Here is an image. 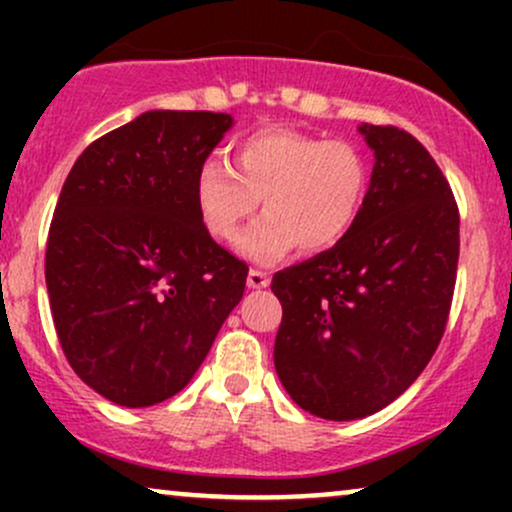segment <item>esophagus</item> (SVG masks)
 <instances>
[{"instance_id":"1","label":"esophagus","mask_w":512,"mask_h":512,"mask_svg":"<svg viewBox=\"0 0 512 512\" xmlns=\"http://www.w3.org/2000/svg\"><path fill=\"white\" fill-rule=\"evenodd\" d=\"M248 286L250 289H264V286H269V274L262 272V269H250Z\"/></svg>"}]
</instances>
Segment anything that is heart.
Wrapping results in <instances>:
<instances>
[{
	"label": "heart",
	"mask_w": 512,
	"mask_h": 512,
	"mask_svg": "<svg viewBox=\"0 0 512 512\" xmlns=\"http://www.w3.org/2000/svg\"><path fill=\"white\" fill-rule=\"evenodd\" d=\"M370 163L361 146L325 139L293 127H264L233 146V168L207 158L197 170L195 199L216 240H238L250 260L269 264L296 248L322 252L337 245L361 216Z\"/></svg>",
	"instance_id": "obj_1"
}]
</instances>
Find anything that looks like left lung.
Wrapping results in <instances>:
<instances>
[{
	"label": "left lung",
	"instance_id": "obj_1",
	"mask_svg": "<svg viewBox=\"0 0 512 512\" xmlns=\"http://www.w3.org/2000/svg\"><path fill=\"white\" fill-rule=\"evenodd\" d=\"M375 151L356 226L274 274V366L298 407L363 419L402 395L436 354L460 257V211L424 144L395 125L358 127Z\"/></svg>",
	"mask_w": 512,
	"mask_h": 512
}]
</instances>
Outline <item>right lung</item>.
I'll return each mask as SVG.
<instances>
[{
	"label": "right lung",
	"instance_id": "right-lung-1",
	"mask_svg": "<svg viewBox=\"0 0 512 512\" xmlns=\"http://www.w3.org/2000/svg\"><path fill=\"white\" fill-rule=\"evenodd\" d=\"M233 125L151 110L76 158L45 250L52 320L69 366L122 407L173 397L240 303L248 264L211 240L197 170Z\"/></svg>",
	"mask_w": 512,
	"mask_h": 512
}]
</instances>
